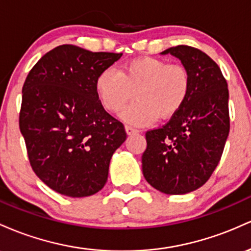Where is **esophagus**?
I'll list each match as a JSON object with an SVG mask.
<instances>
[{
	"label": "esophagus",
	"mask_w": 251,
	"mask_h": 251,
	"mask_svg": "<svg viewBox=\"0 0 251 251\" xmlns=\"http://www.w3.org/2000/svg\"><path fill=\"white\" fill-rule=\"evenodd\" d=\"M126 131L128 135H134V134L140 133V130H137L136 128H134V126H126Z\"/></svg>",
	"instance_id": "1"
}]
</instances>
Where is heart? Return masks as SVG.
Here are the masks:
<instances>
[{"instance_id":"1","label":"heart","mask_w":251,"mask_h":251,"mask_svg":"<svg viewBox=\"0 0 251 251\" xmlns=\"http://www.w3.org/2000/svg\"><path fill=\"white\" fill-rule=\"evenodd\" d=\"M191 88L190 73L182 65L168 64L157 58H137L126 63L120 72L104 70L96 79V91L108 111L120 112L133 126H146L157 118H170L186 102Z\"/></svg>"}]
</instances>
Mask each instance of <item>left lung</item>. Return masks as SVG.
<instances>
[{"label": "left lung", "instance_id": "obj_1", "mask_svg": "<svg viewBox=\"0 0 251 251\" xmlns=\"http://www.w3.org/2000/svg\"><path fill=\"white\" fill-rule=\"evenodd\" d=\"M190 73V94L167 125L146 133L142 172L148 184L166 194L196 191L216 170L229 136V90L221 69L194 47H171Z\"/></svg>", "mask_w": 251, "mask_h": 251}]
</instances>
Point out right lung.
<instances>
[{"mask_svg":"<svg viewBox=\"0 0 251 251\" xmlns=\"http://www.w3.org/2000/svg\"><path fill=\"white\" fill-rule=\"evenodd\" d=\"M121 57L122 53L61 45L28 73L20 130L33 171L55 192L89 197L108 180L112 154L126 133L122 123L104 110L96 79Z\"/></svg>","mask_w":251,"mask_h":251,"instance_id":"right-lung-1","label":"right lung"}]
</instances>
